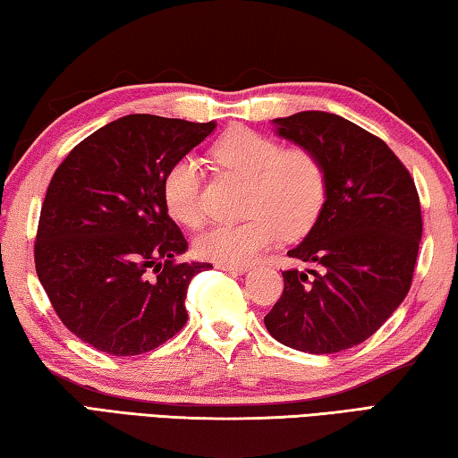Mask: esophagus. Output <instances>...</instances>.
<instances>
[{
	"mask_svg": "<svg viewBox=\"0 0 458 458\" xmlns=\"http://www.w3.org/2000/svg\"><path fill=\"white\" fill-rule=\"evenodd\" d=\"M218 268L226 270V273H234V275H242L248 270V265H218Z\"/></svg>",
	"mask_w": 458,
	"mask_h": 458,
	"instance_id": "34e87169",
	"label": "esophagus"
}]
</instances>
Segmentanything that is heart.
<instances>
[{
  "label": "heart",
  "instance_id": "b5f03b06",
  "mask_svg": "<svg viewBox=\"0 0 458 458\" xmlns=\"http://www.w3.org/2000/svg\"><path fill=\"white\" fill-rule=\"evenodd\" d=\"M224 169L242 175L250 183L246 214L238 224H216L196 240L199 257L220 265H246L281 236H301L313 226L325 204L327 175L317 155L307 147L283 145L250 129H232L210 149ZM201 174L198 161L185 155L167 169L164 199L167 212L185 226L204 220L199 198Z\"/></svg>",
  "mask_w": 458,
  "mask_h": 458
}]
</instances>
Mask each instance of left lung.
<instances>
[{
  "instance_id": "left-lung-1",
  "label": "left lung",
  "mask_w": 458,
  "mask_h": 458,
  "mask_svg": "<svg viewBox=\"0 0 458 458\" xmlns=\"http://www.w3.org/2000/svg\"><path fill=\"white\" fill-rule=\"evenodd\" d=\"M273 123L278 137L321 159L327 193L313 228L289 250L313 268L284 270L265 325L293 350H350L382 327L412 284L422 238L414 180L382 139L339 114L303 111Z\"/></svg>"
}]
</instances>
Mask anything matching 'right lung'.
I'll return each instance as SVG.
<instances>
[{
  "mask_svg": "<svg viewBox=\"0 0 458 458\" xmlns=\"http://www.w3.org/2000/svg\"><path fill=\"white\" fill-rule=\"evenodd\" d=\"M214 129V121L127 114L81 141L54 172L36 273L60 321L98 352H151L188 321V284L212 265L177 262L188 242L161 185Z\"/></svg>",
  "mask_w": 458,
  "mask_h": 458,
  "instance_id": "add662e5",
  "label": "right lung"
}]
</instances>
